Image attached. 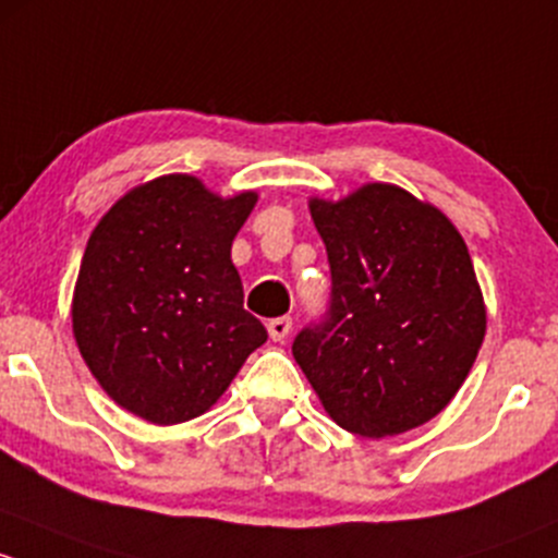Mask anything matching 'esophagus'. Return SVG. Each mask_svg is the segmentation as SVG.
Here are the masks:
<instances>
[{"mask_svg":"<svg viewBox=\"0 0 558 558\" xmlns=\"http://www.w3.org/2000/svg\"><path fill=\"white\" fill-rule=\"evenodd\" d=\"M290 330H292L290 317H277L268 322V336H271L274 341H284V338L290 336Z\"/></svg>","mask_w":558,"mask_h":558,"instance_id":"esophagus-1","label":"esophagus"}]
</instances>
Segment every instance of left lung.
Masks as SVG:
<instances>
[{"instance_id": "left-lung-1", "label": "left lung", "mask_w": 558, "mask_h": 558, "mask_svg": "<svg viewBox=\"0 0 558 558\" xmlns=\"http://www.w3.org/2000/svg\"><path fill=\"white\" fill-rule=\"evenodd\" d=\"M330 301L292 341L332 422L387 438L438 416L473 367L486 308L457 228L395 185L312 201Z\"/></svg>"}]
</instances>
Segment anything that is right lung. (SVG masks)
I'll list each match as a JSON object with an SVG mask.
<instances>
[{"label":"right lung","instance_id":"1","mask_svg":"<svg viewBox=\"0 0 558 558\" xmlns=\"http://www.w3.org/2000/svg\"><path fill=\"white\" fill-rule=\"evenodd\" d=\"M255 193L217 198L171 174L118 201L85 246L72 327L109 398L153 424L215 405L266 327L244 308L231 244Z\"/></svg>","mask_w":558,"mask_h":558}]
</instances>
